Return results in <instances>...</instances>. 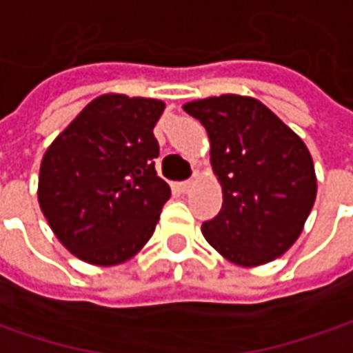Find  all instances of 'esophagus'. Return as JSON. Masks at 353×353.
Masks as SVG:
<instances>
[{"mask_svg": "<svg viewBox=\"0 0 353 353\" xmlns=\"http://www.w3.org/2000/svg\"><path fill=\"white\" fill-rule=\"evenodd\" d=\"M179 188H181V192H183V193H190L193 188H195V181H193V179H188V181L179 183Z\"/></svg>", "mask_w": 353, "mask_h": 353, "instance_id": "esophagus-1", "label": "esophagus"}]
</instances>
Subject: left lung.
I'll return each instance as SVG.
<instances>
[{"instance_id":"8db88e82","label":"left lung","mask_w":353,"mask_h":353,"mask_svg":"<svg viewBox=\"0 0 353 353\" xmlns=\"http://www.w3.org/2000/svg\"><path fill=\"white\" fill-rule=\"evenodd\" d=\"M183 110L205 126L223 192L221 211L201 225L207 243L237 267L283 256L300 237L318 190L302 138L253 97H209L185 102Z\"/></svg>"}]
</instances>
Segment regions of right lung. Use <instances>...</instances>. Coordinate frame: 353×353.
<instances>
[{
	"mask_svg": "<svg viewBox=\"0 0 353 353\" xmlns=\"http://www.w3.org/2000/svg\"><path fill=\"white\" fill-rule=\"evenodd\" d=\"M163 108L158 99L100 94L41 160L39 207L61 245L88 265H122L154 235L172 195L154 168Z\"/></svg>",
	"mask_w": 353,
	"mask_h": 353,
	"instance_id": "1",
	"label": "right lung"
}]
</instances>
